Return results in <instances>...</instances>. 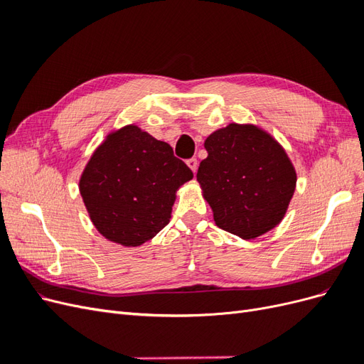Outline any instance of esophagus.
<instances>
[{
  "mask_svg": "<svg viewBox=\"0 0 364 364\" xmlns=\"http://www.w3.org/2000/svg\"><path fill=\"white\" fill-rule=\"evenodd\" d=\"M186 164H188V167H190V168H191V171L196 174L197 167H199V162H197V159H196V158H191V159L186 161Z\"/></svg>",
  "mask_w": 364,
  "mask_h": 364,
  "instance_id": "1",
  "label": "esophagus"
}]
</instances>
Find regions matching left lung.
<instances>
[{
  "label": "left lung",
  "mask_w": 364,
  "mask_h": 364,
  "mask_svg": "<svg viewBox=\"0 0 364 364\" xmlns=\"http://www.w3.org/2000/svg\"><path fill=\"white\" fill-rule=\"evenodd\" d=\"M205 149L197 182L215 225L243 240L278 226L296 190V170L279 142L258 126L230 123L213 132Z\"/></svg>",
  "instance_id": "1"
}]
</instances>
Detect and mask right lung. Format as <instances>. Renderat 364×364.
I'll list each match as a JSON object with an SVG mask.
<instances>
[{
  "mask_svg": "<svg viewBox=\"0 0 364 364\" xmlns=\"http://www.w3.org/2000/svg\"><path fill=\"white\" fill-rule=\"evenodd\" d=\"M193 171L173 149L135 124L111 132L80 176L79 190L105 238L136 247L168 225L176 191Z\"/></svg>",
  "mask_w": 364,
  "mask_h": 364,
  "instance_id": "1",
  "label": "right lung"
}]
</instances>
